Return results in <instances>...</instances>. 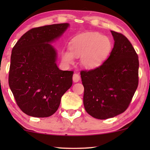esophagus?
<instances>
[{"mask_svg": "<svg viewBox=\"0 0 150 150\" xmlns=\"http://www.w3.org/2000/svg\"><path fill=\"white\" fill-rule=\"evenodd\" d=\"M80 76L79 74H74L73 75V81L74 83H78L80 81Z\"/></svg>", "mask_w": 150, "mask_h": 150, "instance_id": "34e87169", "label": "esophagus"}]
</instances>
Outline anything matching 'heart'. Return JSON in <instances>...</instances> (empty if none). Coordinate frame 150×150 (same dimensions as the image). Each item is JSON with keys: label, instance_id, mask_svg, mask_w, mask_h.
<instances>
[{"label": "heart", "instance_id": "b5f03b06", "mask_svg": "<svg viewBox=\"0 0 150 150\" xmlns=\"http://www.w3.org/2000/svg\"><path fill=\"white\" fill-rule=\"evenodd\" d=\"M112 49V43L106 36L98 33H85L75 37L70 43V49L62 52V61L72 64L75 57H80V63L86 69H95L106 60Z\"/></svg>", "mask_w": 150, "mask_h": 150}]
</instances>
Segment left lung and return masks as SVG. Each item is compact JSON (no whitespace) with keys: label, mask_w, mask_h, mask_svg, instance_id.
<instances>
[{"label":"left lung","mask_w":150,"mask_h":150,"mask_svg":"<svg viewBox=\"0 0 150 150\" xmlns=\"http://www.w3.org/2000/svg\"><path fill=\"white\" fill-rule=\"evenodd\" d=\"M110 32L115 42L108 58L97 68L81 72L84 106L99 120L124 112L139 83V58L132 45L122 34Z\"/></svg>","instance_id":"1"}]
</instances>
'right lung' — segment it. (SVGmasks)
Wrapping results in <instances>:
<instances>
[{
	"label": "right lung",
	"instance_id": "1",
	"mask_svg": "<svg viewBox=\"0 0 150 150\" xmlns=\"http://www.w3.org/2000/svg\"><path fill=\"white\" fill-rule=\"evenodd\" d=\"M69 27V24L63 23L32 28L12 49L9 87L18 106L28 115H52L72 85L73 71L59 69L57 52L51 44Z\"/></svg>",
	"mask_w": 150,
	"mask_h": 150
}]
</instances>
